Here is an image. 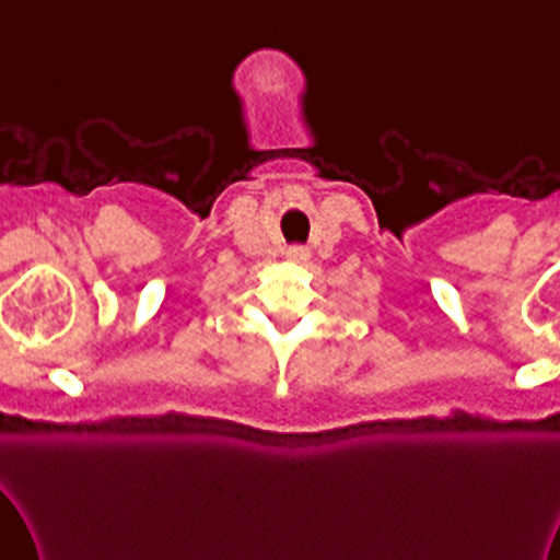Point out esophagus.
<instances>
[{
	"mask_svg": "<svg viewBox=\"0 0 560 560\" xmlns=\"http://www.w3.org/2000/svg\"><path fill=\"white\" fill-rule=\"evenodd\" d=\"M289 258L292 260H307V250H304V247H292V250H289Z\"/></svg>",
	"mask_w": 560,
	"mask_h": 560,
	"instance_id": "34e87169",
	"label": "esophagus"
}]
</instances>
